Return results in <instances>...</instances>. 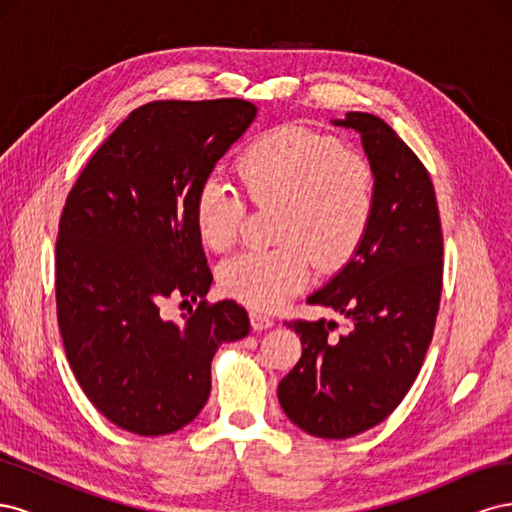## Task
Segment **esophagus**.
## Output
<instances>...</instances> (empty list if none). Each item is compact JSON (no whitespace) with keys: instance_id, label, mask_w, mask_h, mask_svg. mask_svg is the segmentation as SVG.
Segmentation results:
<instances>
[{"instance_id":"34e87169","label":"esophagus","mask_w":512,"mask_h":512,"mask_svg":"<svg viewBox=\"0 0 512 512\" xmlns=\"http://www.w3.org/2000/svg\"><path fill=\"white\" fill-rule=\"evenodd\" d=\"M250 322H252L254 331H265V329H271L275 324V320L271 316L262 314V312H250Z\"/></svg>"}]
</instances>
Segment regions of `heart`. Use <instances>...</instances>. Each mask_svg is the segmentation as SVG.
Instances as JSON below:
<instances>
[{"label": "heart", "instance_id": "heart-1", "mask_svg": "<svg viewBox=\"0 0 512 512\" xmlns=\"http://www.w3.org/2000/svg\"><path fill=\"white\" fill-rule=\"evenodd\" d=\"M239 179L256 207L280 205L271 250L228 258L218 282L224 294L258 312H271L312 277L339 269L359 252L378 205L376 170L361 151L333 136L301 126L273 128L245 147ZM245 198L220 177H207L196 192L198 237L213 252L237 243Z\"/></svg>", "mask_w": 512, "mask_h": 512}]
</instances>
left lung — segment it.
<instances>
[{
    "label": "left lung",
    "mask_w": 512,
    "mask_h": 512,
    "mask_svg": "<svg viewBox=\"0 0 512 512\" xmlns=\"http://www.w3.org/2000/svg\"><path fill=\"white\" fill-rule=\"evenodd\" d=\"M335 126L361 134L376 170L374 222L348 265L307 303L335 309V320H290L303 354L277 386L294 425L344 440L382 423L406 397L436 327L444 239L436 190L416 153L380 117L348 113Z\"/></svg>",
    "instance_id": "obj_1"
}]
</instances>
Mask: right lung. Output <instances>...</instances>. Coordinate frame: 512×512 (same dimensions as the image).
I'll return each mask as SVG.
<instances>
[{
  "label": "right lung",
  "instance_id": "obj_1",
  "mask_svg": "<svg viewBox=\"0 0 512 512\" xmlns=\"http://www.w3.org/2000/svg\"><path fill=\"white\" fill-rule=\"evenodd\" d=\"M256 117L239 98L138 106L72 185L55 245L57 322L81 389L111 423L164 436L207 404L211 361L250 333L237 301L209 303L196 192ZM199 305L183 325L161 305Z\"/></svg>",
  "mask_w": 512,
  "mask_h": 512
}]
</instances>
